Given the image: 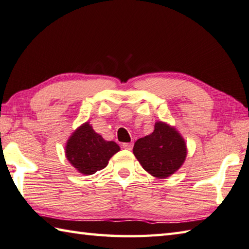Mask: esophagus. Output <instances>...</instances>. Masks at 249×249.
I'll return each mask as SVG.
<instances>
[{"label":"esophagus","instance_id":"1","mask_svg":"<svg viewBox=\"0 0 249 249\" xmlns=\"http://www.w3.org/2000/svg\"><path fill=\"white\" fill-rule=\"evenodd\" d=\"M132 147H133V144H132V143H124L123 144V148H124V149L131 150Z\"/></svg>","mask_w":249,"mask_h":249}]
</instances>
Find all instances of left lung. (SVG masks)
Returning <instances> with one entry per match:
<instances>
[{"label":"left lung","mask_w":249,"mask_h":249,"mask_svg":"<svg viewBox=\"0 0 249 249\" xmlns=\"http://www.w3.org/2000/svg\"><path fill=\"white\" fill-rule=\"evenodd\" d=\"M133 154L149 174L166 178L184 163L187 147L185 140L175 128L157 121L153 133L135 142Z\"/></svg>","instance_id":"8db88e82"}]
</instances>
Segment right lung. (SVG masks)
Segmentation results:
<instances>
[{
  "instance_id": "right-lung-1",
  "label": "right lung",
  "mask_w": 249,
  "mask_h": 249,
  "mask_svg": "<svg viewBox=\"0 0 249 249\" xmlns=\"http://www.w3.org/2000/svg\"><path fill=\"white\" fill-rule=\"evenodd\" d=\"M120 150L113 141H105L89 123L76 129L65 145V156L79 173L94 174L108 164V160Z\"/></svg>"
}]
</instances>
